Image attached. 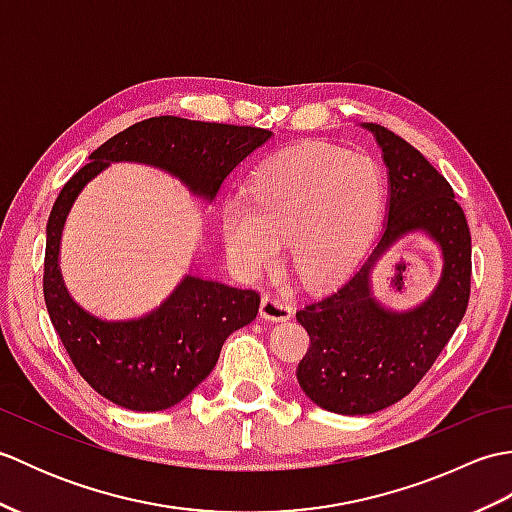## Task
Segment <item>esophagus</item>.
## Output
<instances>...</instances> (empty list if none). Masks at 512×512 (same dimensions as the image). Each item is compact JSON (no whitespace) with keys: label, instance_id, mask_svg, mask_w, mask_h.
<instances>
[{"label":"esophagus","instance_id":"obj_1","mask_svg":"<svg viewBox=\"0 0 512 512\" xmlns=\"http://www.w3.org/2000/svg\"><path fill=\"white\" fill-rule=\"evenodd\" d=\"M262 317L268 321H288L292 317V303L286 297L273 295V292H266L262 297Z\"/></svg>","mask_w":512,"mask_h":512}]
</instances>
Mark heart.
<instances>
[{"mask_svg":"<svg viewBox=\"0 0 512 512\" xmlns=\"http://www.w3.org/2000/svg\"><path fill=\"white\" fill-rule=\"evenodd\" d=\"M246 206L228 204L222 235L233 262L257 273L279 257L290 237V259L308 284L350 273L376 233L385 187L376 162L330 145H297L253 171Z\"/></svg>","mask_w":512,"mask_h":512,"instance_id":"obj_1","label":"heart"}]
</instances>
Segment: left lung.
Here are the masks:
<instances>
[{
  "instance_id": "left-lung-1",
  "label": "left lung",
  "mask_w": 512,
  "mask_h": 512,
  "mask_svg": "<svg viewBox=\"0 0 512 512\" xmlns=\"http://www.w3.org/2000/svg\"><path fill=\"white\" fill-rule=\"evenodd\" d=\"M389 169L385 233L354 273L297 310L310 347L297 380L319 407L365 416L411 394L449 343L471 297V231L447 178L416 147L387 127L365 123ZM409 230L429 232L443 246L445 268L437 292L407 313L373 299L368 270Z\"/></svg>"
}]
</instances>
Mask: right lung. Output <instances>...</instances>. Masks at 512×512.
Segmentation results:
<instances>
[{
    "instance_id": "1",
    "label": "right lung",
    "mask_w": 512,
    "mask_h": 512,
    "mask_svg": "<svg viewBox=\"0 0 512 512\" xmlns=\"http://www.w3.org/2000/svg\"><path fill=\"white\" fill-rule=\"evenodd\" d=\"M273 136L268 129L156 116L112 136L63 184L46 228L43 299L50 321L92 389L134 411H162L187 398L211 374L228 334L257 317L259 292L187 275L147 317L105 321L76 306L59 273V242L76 195L110 162L165 169L213 200L239 162Z\"/></svg>"
}]
</instances>
